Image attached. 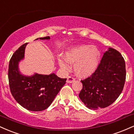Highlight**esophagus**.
Wrapping results in <instances>:
<instances>
[{
    "label": "esophagus",
    "instance_id": "34e87169",
    "mask_svg": "<svg viewBox=\"0 0 134 134\" xmlns=\"http://www.w3.org/2000/svg\"><path fill=\"white\" fill-rule=\"evenodd\" d=\"M74 81H75V79L74 77H72L69 76L67 77V83H72L73 82H74Z\"/></svg>",
    "mask_w": 134,
    "mask_h": 134
}]
</instances>
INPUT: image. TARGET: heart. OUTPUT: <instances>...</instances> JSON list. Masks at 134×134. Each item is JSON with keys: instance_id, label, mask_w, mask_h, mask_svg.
<instances>
[{"instance_id": "b5f03b06", "label": "heart", "mask_w": 134, "mask_h": 134, "mask_svg": "<svg viewBox=\"0 0 134 134\" xmlns=\"http://www.w3.org/2000/svg\"><path fill=\"white\" fill-rule=\"evenodd\" d=\"M100 57V52L97 47L90 44H81L69 48L65 52V58H60L58 63L64 69H68V62L75 63L74 69L77 76L87 77L96 71Z\"/></svg>"}]
</instances>
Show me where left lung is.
Wrapping results in <instances>:
<instances>
[{
	"mask_svg": "<svg viewBox=\"0 0 134 134\" xmlns=\"http://www.w3.org/2000/svg\"><path fill=\"white\" fill-rule=\"evenodd\" d=\"M124 58L112 48L104 53L96 71L81 81L79 98L88 108L96 110L113 103L120 96L125 82Z\"/></svg>",
	"mask_w": 134,
	"mask_h": 134,
	"instance_id": "left-lung-1",
	"label": "left lung"
}]
</instances>
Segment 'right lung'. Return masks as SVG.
Here are the masks:
<instances>
[{
  "instance_id": "right-lung-1",
  "label": "right lung",
  "mask_w": 134,
  "mask_h": 134,
  "mask_svg": "<svg viewBox=\"0 0 134 134\" xmlns=\"http://www.w3.org/2000/svg\"><path fill=\"white\" fill-rule=\"evenodd\" d=\"M40 39L50 38L46 36ZM27 44L20 47L10 58L8 70L9 87L14 98L23 108L30 111H43L52 104L67 79L58 77L54 73L50 75L35 73L31 76L22 74L19 63L24 59Z\"/></svg>"
}]
</instances>
